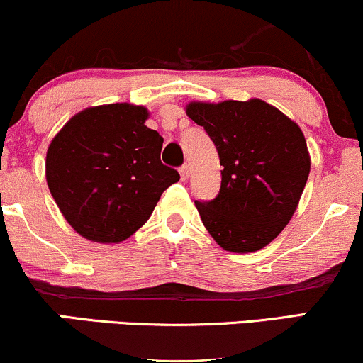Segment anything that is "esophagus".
I'll return each mask as SVG.
<instances>
[{
  "mask_svg": "<svg viewBox=\"0 0 363 363\" xmlns=\"http://www.w3.org/2000/svg\"><path fill=\"white\" fill-rule=\"evenodd\" d=\"M179 174H181V179H182V181H186V179L189 177V165H187V164L182 165V167L179 169Z\"/></svg>",
  "mask_w": 363,
  "mask_h": 363,
  "instance_id": "34e87169",
  "label": "esophagus"
}]
</instances>
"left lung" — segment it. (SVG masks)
Returning <instances> with one entry per match:
<instances>
[{
    "label": "left lung",
    "instance_id": "8db88e82",
    "mask_svg": "<svg viewBox=\"0 0 363 363\" xmlns=\"http://www.w3.org/2000/svg\"><path fill=\"white\" fill-rule=\"evenodd\" d=\"M186 113L206 130L223 165L216 198L194 201L201 221L225 250H260L286 228L306 186L303 132L262 99L194 101Z\"/></svg>",
    "mask_w": 363,
    "mask_h": 363
}]
</instances>
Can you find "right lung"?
I'll list each match as a JSON object with an SVG mask.
<instances>
[{
	"label": "right lung",
	"instance_id": "1",
	"mask_svg": "<svg viewBox=\"0 0 363 363\" xmlns=\"http://www.w3.org/2000/svg\"><path fill=\"white\" fill-rule=\"evenodd\" d=\"M148 111L128 103L72 116L47 150V184L67 223L87 240L123 242L150 218L179 181L160 162L164 138L145 126Z\"/></svg>",
	"mask_w": 363,
	"mask_h": 363
}]
</instances>
